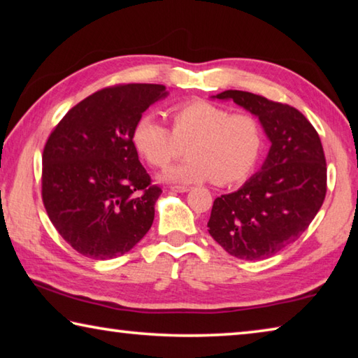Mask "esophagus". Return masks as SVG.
Here are the masks:
<instances>
[{
  "label": "esophagus",
  "mask_w": 358,
  "mask_h": 358,
  "mask_svg": "<svg viewBox=\"0 0 358 358\" xmlns=\"http://www.w3.org/2000/svg\"><path fill=\"white\" fill-rule=\"evenodd\" d=\"M189 189H191L189 186H173L172 187L173 192H187Z\"/></svg>",
  "instance_id": "1"
}]
</instances>
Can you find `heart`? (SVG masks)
Returning <instances> with one entry per match:
<instances>
[{
    "mask_svg": "<svg viewBox=\"0 0 358 358\" xmlns=\"http://www.w3.org/2000/svg\"><path fill=\"white\" fill-rule=\"evenodd\" d=\"M172 129L153 113L137 121L132 142L148 164L169 167L162 180L171 183H237L251 173L262 153V126L250 113H232L207 101H192L171 108Z\"/></svg>",
    "mask_w": 358,
    "mask_h": 358,
    "instance_id": "obj_1",
    "label": "heart"
}]
</instances>
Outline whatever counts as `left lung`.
<instances>
[{
    "mask_svg": "<svg viewBox=\"0 0 358 358\" xmlns=\"http://www.w3.org/2000/svg\"><path fill=\"white\" fill-rule=\"evenodd\" d=\"M211 98L234 101L257 117L271 147L259 172L240 189L215 199L208 232L230 256L268 259L294 243L322 207V143L305 115L287 104L238 90Z\"/></svg>",
    "mask_w": 358,
    "mask_h": 358,
    "instance_id": "1",
    "label": "left lung"
}]
</instances>
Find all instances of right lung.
Masks as SVG:
<instances>
[{"mask_svg": "<svg viewBox=\"0 0 358 358\" xmlns=\"http://www.w3.org/2000/svg\"><path fill=\"white\" fill-rule=\"evenodd\" d=\"M167 94L155 83L104 88L72 107L48 137L42 201L58 234L83 256H123L153 224L162 191L138 161L132 132Z\"/></svg>", "mask_w": 358, "mask_h": 358, "instance_id": "1", "label": "right lung"}]
</instances>
